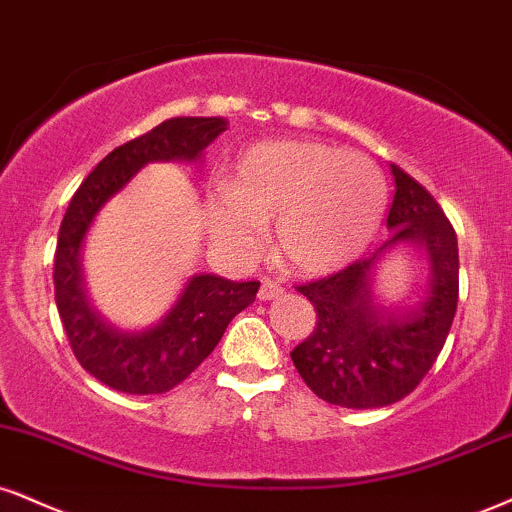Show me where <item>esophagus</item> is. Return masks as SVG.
Instances as JSON below:
<instances>
[{
    "instance_id": "1",
    "label": "esophagus",
    "mask_w": 512,
    "mask_h": 512,
    "mask_svg": "<svg viewBox=\"0 0 512 512\" xmlns=\"http://www.w3.org/2000/svg\"><path fill=\"white\" fill-rule=\"evenodd\" d=\"M281 293H283V288H281V286H276L274 281H262L260 291H257V298H260V300H264V303H267V300L279 298Z\"/></svg>"
}]
</instances>
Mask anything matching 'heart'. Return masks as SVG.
<instances>
[{
    "label": "heart",
    "mask_w": 512,
    "mask_h": 512,
    "mask_svg": "<svg viewBox=\"0 0 512 512\" xmlns=\"http://www.w3.org/2000/svg\"><path fill=\"white\" fill-rule=\"evenodd\" d=\"M389 188L377 162L310 140H274L238 159L207 205L209 236L240 262L257 255L274 221V250L295 274L341 272L369 248Z\"/></svg>",
    "instance_id": "b5f03b06"
}]
</instances>
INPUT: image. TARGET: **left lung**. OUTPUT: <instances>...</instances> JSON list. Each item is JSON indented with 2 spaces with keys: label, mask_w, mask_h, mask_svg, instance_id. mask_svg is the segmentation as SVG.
Returning <instances> with one entry per match:
<instances>
[{
  "label": "left lung",
  "mask_w": 512,
  "mask_h": 512,
  "mask_svg": "<svg viewBox=\"0 0 512 512\" xmlns=\"http://www.w3.org/2000/svg\"><path fill=\"white\" fill-rule=\"evenodd\" d=\"M396 193L391 238L367 260L303 283L317 326L291 360L319 398L353 410L384 408L417 389L446 343L458 307V238L439 202L391 164ZM398 244H417L430 262V291L412 311L393 313L373 300L378 262Z\"/></svg>",
  "instance_id": "left-lung-1"
}]
</instances>
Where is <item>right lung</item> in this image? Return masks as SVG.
<instances>
[{"label": "right lung", "instance_id": "add662e5", "mask_svg": "<svg viewBox=\"0 0 512 512\" xmlns=\"http://www.w3.org/2000/svg\"><path fill=\"white\" fill-rule=\"evenodd\" d=\"M226 131L221 116H178L109 152L80 183L61 221L54 255V300L71 350L85 372L133 396L171 391L217 348L226 326L255 300L260 281L190 276L171 310L143 331H123L97 315L85 295L80 248L97 212L150 162H197Z\"/></svg>", "mask_w": 512, "mask_h": 512}]
</instances>
